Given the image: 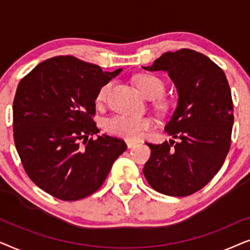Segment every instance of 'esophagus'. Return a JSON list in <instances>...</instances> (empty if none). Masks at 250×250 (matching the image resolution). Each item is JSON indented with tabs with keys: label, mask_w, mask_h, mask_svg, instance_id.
Returning <instances> with one entry per match:
<instances>
[{
	"label": "esophagus",
	"mask_w": 250,
	"mask_h": 250,
	"mask_svg": "<svg viewBox=\"0 0 250 250\" xmlns=\"http://www.w3.org/2000/svg\"><path fill=\"white\" fill-rule=\"evenodd\" d=\"M126 145H127L128 148L131 149V148H133V146H136V142H134V141H129V140H127V141H126Z\"/></svg>",
	"instance_id": "34e87169"
}]
</instances>
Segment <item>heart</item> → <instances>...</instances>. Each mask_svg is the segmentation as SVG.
<instances>
[{
    "label": "heart",
    "instance_id": "obj_1",
    "mask_svg": "<svg viewBox=\"0 0 250 250\" xmlns=\"http://www.w3.org/2000/svg\"><path fill=\"white\" fill-rule=\"evenodd\" d=\"M136 87L148 99L158 98L165 91L164 82L159 77L150 74H140L134 78ZM111 88V83L104 84L100 87L97 94V101L104 102L107 99ZM160 107H166L165 102H160ZM153 127V122L146 117H131V116L119 115L115 116L105 122V129L110 134L122 136L131 140H139L145 135V133Z\"/></svg>",
    "mask_w": 250,
    "mask_h": 250
}]
</instances>
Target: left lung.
Wrapping results in <instances>:
<instances>
[{
  "instance_id": "obj_1",
  "label": "left lung",
  "mask_w": 250,
  "mask_h": 250,
  "mask_svg": "<svg viewBox=\"0 0 250 250\" xmlns=\"http://www.w3.org/2000/svg\"><path fill=\"white\" fill-rule=\"evenodd\" d=\"M142 68L168 73L179 94L165 126L176 141L146 143L151 156L143 174L160 193L189 196L216 175L230 150L234 117L227 76L209 58L189 49L164 53Z\"/></svg>"
}]
</instances>
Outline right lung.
Here are the masks:
<instances>
[{
	"instance_id": "1",
	"label": "right lung",
	"mask_w": 250,
	"mask_h": 250,
	"mask_svg": "<svg viewBox=\"0 0 250 250\" xmlns=\"http://www.w3.org/2000/svg\"><path fill=\"white\" fill-rule=\"evenodd\" d=\"M123 69L104 71L71 56L51 58L20 81L13 100V138L29 179L64 201L94 193L127 146L98 135L93 116L101 86Z\"/></svg>"
}]
</instances>
